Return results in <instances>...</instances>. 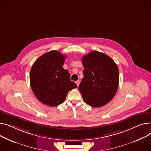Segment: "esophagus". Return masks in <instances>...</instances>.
Here are the masks:
<instances>
[{"instance_id": "34e87169", "label": "esophagus", "mask_w": 151, "mask_h": 151, "mask_svg": "<svg viewBox=\"0 0 151 151\" xmlns=\"http://www.w3.org/2000/svg\"><path fill=\"white\" fill-rule=\"evenodd\" d=\"M80 82H81V81H76V84H77V86H78V85H79V84H80Z\"/></svg>"}]
</instances>
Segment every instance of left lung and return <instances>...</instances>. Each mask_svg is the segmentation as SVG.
<instances>
[{"label":"left lung","mask_w":151,"mask_h":151,"mask_svg":"<svg viewBox=\"0 0 151 151\" xmlns=\"http://www.w3.org/2000/svg\"><path fill=\"white\" fill-rule=\"evenodd\" d=\"M83 78L78 89L86 104L101 107L116 94L119 85L117 65L109 56L97 50L82 58Z\"/></svg>","instance_id":"1"}]
</instances>
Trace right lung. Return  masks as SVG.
<instances>
[{
    "label": "right lung",
    "mask_w": 151,
    "mask_h": 151,
    "mask_svg": "<svg viewBox=\"0 0 151 151\" xmlns=\"http://www.w3.org/2000/svg\"><path fill=\"white\" fill-rule=\"evenodd\" d=\"M65 56L51 50L40 57L32 66L30 83L37 98L42 104L56 107L66 99L69 91L77 87L63 67Z\"/></svg>",
    "instance_id": "1"
}]
</instances>
